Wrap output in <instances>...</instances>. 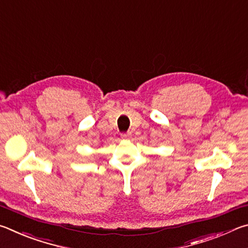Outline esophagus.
<instances>
[{"mask_svg":"<svg viewBox=\"0 0 248 248\" xmlns=\"http://www.w3.org/2000/svg\"><path fill=\"white\" fill-rule=\"evenodd\" d=\"M121 138H123V139H130V138H131V132L123 133L121 134Z\"/></svg>","mask_w":248,"mask_h":248,"instance_id":"obj_1","label":"esophagus"}]
</instances>
